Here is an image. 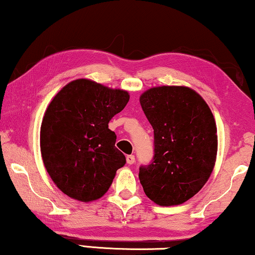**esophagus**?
Masks as SVG:
<instances>
[{"mask_svg":"<svg viewBox=\"0 0 255 255\" xmlns=\"http://www.w3.org/2000/svg\"><path fill=\"white\" fill-rule=\"evenodd\" d=\"M134 160H135V158H134V155H132V154H130V155H128L127 156V162L128 163V165H132V163L134 162Z\"/></svg>","mask_w":255,"mask_h":255,"instance_id":"34e87169","label":"esophagus"}]
</instances>
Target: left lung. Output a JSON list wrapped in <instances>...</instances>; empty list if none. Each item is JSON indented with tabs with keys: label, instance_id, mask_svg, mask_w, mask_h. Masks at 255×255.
Listing matches in <instances>:
<instances>
[{
	"label": "left lung",
	"instance_id": "1",
	"mask_svg": "<svg viewBox=\"0 0 255 255\" xmlns=\"http://www.w3.org/2000/svg\"><path fill=\"white\" fill-rule=\"evenodd\" d=\"M154 130V155L139 167L149 200L162 207L182 204L202 189L217 155V128L210 108L193 89L162 86L140 96Z\"/></svg>",
	"mask_w": 255,
	"mask_h": 255
}]
</instances>
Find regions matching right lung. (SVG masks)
<instances>
[{
	"label": "right lung",
	"mask_w": 255,
	"mask_h": 255,
	"mask_svg": "<svg viewBox=\"0 0 255 255\" xmlns=\"http://www.w3.org/2000/svg\"><path fill=\"white\" fill-rule=\"evenodd\" d=\"M128 99L125 90L79 79L52 100L40 128L41 158L48 175L67 196L81 202L102 197L125 165L108 124Z\"/></svg>",
	"instance_id": "add662e5"
}]
</instances>
